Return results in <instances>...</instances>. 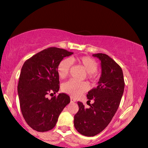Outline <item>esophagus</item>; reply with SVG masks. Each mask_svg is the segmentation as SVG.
<instances>
[{"mask_svg":"<svg viewBox=\"0 0 148 148\" xmlns=\"http://www.w3.org/2000/svg\"><path fill=\"white\" fill-rule=\"evenodd\" d=\"M70 100H71V102H75L76 101V99L73 97H70Z\"/></svg>","mask_w":148,"mask_h":148,"instance_id":"34e87169","label":"esophagus"}]
</instances>
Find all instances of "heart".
Returning a JSON list of instances; mask_svg holds the SVG:
<instances>
[{
	"label": "heart",
	"instance_id": "b5f03b06",
	"mask_svg": "<svg viewBox=\"0 0 148 148\" xmlns=\"http://www.w3.org/2000/svg\"><path fill=\"white\" fill-rule=\"evenodd\" d=\"M77 62L84 67L87 72V76L89 79L94 77L95 73L98 68L97 62L93 58L88 56H81L78 58H70L63 59L59 62L57 67V72L60 79H65L68 76L70 71L72 63ZM62 90L69 95L79 96L88 90V86L86 83H78L74 81H69L62 85Z\"/></svg>",
	"mask_w": 148,
	"mask_h": 148
}]
</instances>
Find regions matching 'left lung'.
I'll list each match as a JSON object with an SVG mask.
<instances>
[{
    "label": "left lung",
    "instance_id": "left-lung-1",
    "mask_svg": "<svg viewBox=\"0 0 148 148\" xmlns=\"http://www.w3.org/2000/svg\"><path fill=\"white\" fill-rule=\"evenodd\" d=\"M101 61V74L98 85L88 92L86 108L78 101L79 111L74 115V127L80 134L94 136L102 132L111 121L118 110L125 88L122 68L111 58L104 53L93 54Z\"/></svg>",
    "mask_w": 148,
    "mask_h": 148
}]
</instances>
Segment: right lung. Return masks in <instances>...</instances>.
I'll return each instance as SVG.
<instances>
[{"instance_id":"obj_1","label":"right lung","mask_w":148,"mask_h":148,"mask_svg":"<svg viewBox=\"0 0 148 148\" xmlns=\"http://www.w3.org/2000/svg\"><path fill=\"white\" fill-rule=\"evenodd\" d=\"M72 54L64 49L50 47L30 58L22 67L17 88L20 108L25 122L34 130H52L61 112L70 102L69 96L64 93L51 99L47 95L58 92V64Z\"/></svg>"}]
</instances>
